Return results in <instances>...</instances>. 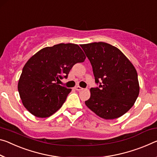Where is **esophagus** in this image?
Masks as SVG:
<instances>
[{"instance_id":"1","label":"esophagus","mask_w":157,"mask_h":157,"mask_svg":"<svg viewBox=\"0 0 157 157\" xmlns=\"http://www.w3.org/2000/svg\"><path fill=\"white\" fill-rule=\"evenodd\" d=\"M75 89V90H77V91H82V90H83V88H82V87H80V86H75V88H74Z\"/></svg>"}]
</instances>
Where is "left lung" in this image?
<instances>
[{"label":"left lung","mask_w":157,"mask_h":157,"mask_svg":"<svg viewBox=\"0 0 157 157\" xmlns=\"http://www.w3.org/2000/svg\"><path fill=\"white\" fill-rule=\"evenodd\" d=\"M90 61L99 88H91L85 105L104 119L120 117L130 110L139 95L138 73L117 47L98 42L81 44Z\"/></svg>","instance_id":"1"}]
</instances>
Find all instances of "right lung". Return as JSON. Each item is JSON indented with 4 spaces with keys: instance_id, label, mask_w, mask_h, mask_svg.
Here are the masks:
<instances>
[{
    "instance_id": "1",
    "label": "right lung",
    "mask_w": 157,
    "mask_h": 157,
    "mask_svg": "<svg viewBox=\"0 0 157 157\" xmlns=\"http://www.w3.org/2000/svg\"><path fill=\"white\" fill-rule=\"evenodd\" d=\"M85 59L80 47L73 43L44 47L32 56L24 66L17 86L26 110L39 118L48 117L59 110L72 89L58 82Z\"/></svg>"
}]
</instances>
